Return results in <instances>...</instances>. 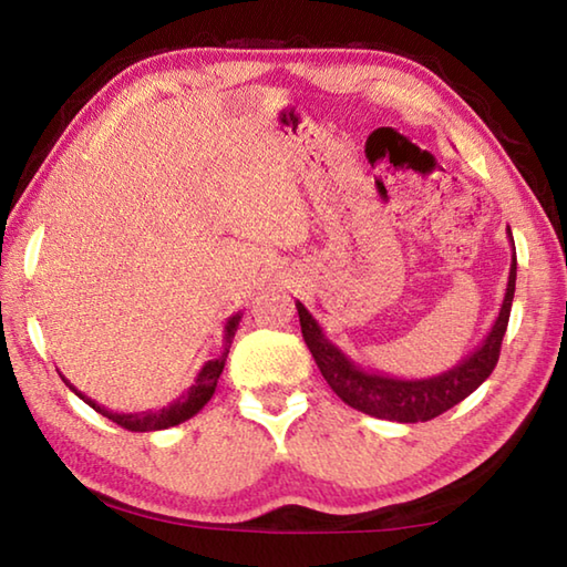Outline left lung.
Listing matches in <instances>:
<instances>
[{
	"instance_id": "obj_1",
	"label": "left lung",
	"mask_w": 567,
	"mask_h": 567,
	"mask_svg": "<svg viewBox=\"0 0 567 567\" xmlns=\"http://www.w3.org/2000/svg\"><path fill=\"white\" fill-rule=\"evenodd\" d=\"M507 237H511V227H507ZM515 243H513V262H511V277H507V290L503 297L501 312L493 322L487 338L477 344L475 352H470L465 360H460L455 368H450L433 378L420 380H402L380 375V372H370L354 364L348 354H344L338 344L328 340L322 332L318 320L307 312L302 302L297 305V315H300L302 338L310 348L315 362L328 380V385L334 390L342 402L350 408L364 412V415L392 420V422H425L445 410L455 408L463 402L470 392H475L483 382L491 378L495 370L497 358H501V344L507 330V320H511V307L515 295Z\"/></svg>"
}]
</instances>
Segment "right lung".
<instances>
[{"instance_id": "obj_1", "label": "right lung", "mask_w": 567, "mask_h": 567, "mask_svg": "<svg viewBox=\"0 0 567 567\" xmlns=\"http://www.w3.org/2000/svg\"><path fill=\"white\" fill-rule=\"evenodd\" d=\"M239 318H243V315L237 312V315H233V318H229L227 324H225L223 354H219V358H215V360H207V362L203 364V370L197 372L195 385H192V388L185 392V395H179L175 402H169L167 408L147 410V412H112V410H107V408L97 405V402H94L92 398L82 395V392L76 390L70 380H64V378H62V380L66 382V385H70V390L74 392V395L87 402V405H90L92 410H97L100 415L110 417L112 422H117V425H122L124 430H132V433H152V430L175 427V425H179V422H185V420H189L192 415H197V412L207 405L209 398L215 395L217 380H219V375H223L225 362H227V354H229V348H233V338H235V332H237Z\"/></svg>"}]
</instances>
